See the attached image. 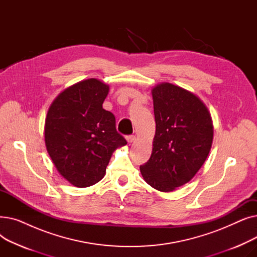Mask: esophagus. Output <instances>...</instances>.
<instances>
[{
  "label": "esophagus",
  "mask_w": 257,
  "mask_h": 257,
  "mask_svg": "<svg viewBox=\"0 0 257 257\" xmlns=\"http://www.w3.org/2000/svg\"><path fill=\"white\" fill-rule=\"evenodd\" d=\"M126 140H127V142H128L129 144H132L133 142H136L137 138H136V137H134V136H128V137L126 138Z\"/></svg>",
  "instance_id": "1"
}]
</instances>
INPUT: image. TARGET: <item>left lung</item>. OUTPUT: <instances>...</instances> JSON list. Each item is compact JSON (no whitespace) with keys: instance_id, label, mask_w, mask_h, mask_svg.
Instances as JSON below:
<instances>
[{"instance_id":"8db88e82","label":"left lung","mask_w":257,"mask_h":257,"mask_svg":"<svg viewBox=\"0 0 257 257\" xmlns=\"http://www.w3.org/2000/svg\"><path fill=\"white\" fill-rule=\"evenodd\" d=\"M156 123L150 159L140 170L160 192H173L203 166L213 139L211 115L196 94L168 82L152 89Z\"/></svg>"}]
</instances>
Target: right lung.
I'll return each mask as SVG.
<instances>
[{
    "label": "right lung",
    "instance_id": "obj_1",
    "mask_svg": "<svg viewBox=\"0 0 257 257\" xmlns=\"http://www.w3.org/2000/svg\"><path fill=\"white\" fill-rule=\"evenodd\" d=\"M108 91L98 79L80 81L60 92L47 113V151L61 176L77 187L99 182L114 150L127 144L114 115L103 109Z\"/></svg>",
    "mask_w": 257,
    "mask_h": 257
}]
</instances>
